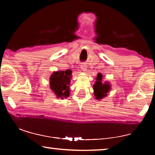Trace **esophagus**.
Returning a JSON list of instances; mask_svg holds the SVG:
<instances>
[{
	"label": "esophagus",
	"instance_id": "1",
	"mask_svg": "<svg viewBox=\"0 0 155 155\" xmlns=\"http://www.w3.org/2000/svg\"><path fill=\"white\" fill-rule=\"evenodd\" d=\"M80 68H81V70H82V71H83V72L86 71V70H87V69H86V68H87V65H85V64H82V65H81Z\"/></svg>",
	"mask_w": 155,
	"mask_h": 155
}]
</instances>
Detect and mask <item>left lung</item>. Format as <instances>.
I'll list each match as a JSON object with an SVG mask.
<instances>
[{
    "label": "left lung",
    "instance_id": "8db88e82",
    "mask_svg": "<svg viewBox=\"0 0 155 155\" xmlns=\"http://www.w3.org/2000/svg\"><path fill=\"white\" fill-rule=\"evenodd\" d=\"M103 77L101 73H98L96 78L95 84L93 85L94 94L95 98L98 101H101L106 97L111 89V84L109 81H104V83H103Z\"/></svg>",
    "mask_w": 155,
    "mask_h": 155
}]
</instances>
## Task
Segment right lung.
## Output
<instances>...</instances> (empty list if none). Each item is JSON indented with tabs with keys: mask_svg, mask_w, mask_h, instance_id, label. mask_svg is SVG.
<instances>
[{
	"mask_svg": "<svg viewBox=\"0 0 155 155\" xmlns=\"http://www.w3.org/2000/svg\"><path fill=\"white\" fill-rule=\"evenodd\" d=\"M72 71L54 72L50 77V88L55 94L56 98L64 99L70 96V83L72 78Z\"/></svg>",
	"mask_w": 155,
	"mask_h": 155,
	"instance_id": "right-lung-1",
	"label": "right lung"
}]
</instances>
